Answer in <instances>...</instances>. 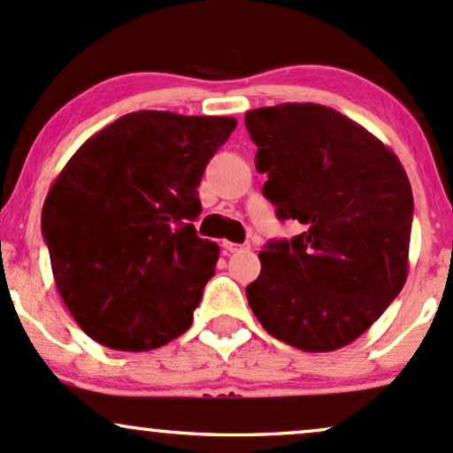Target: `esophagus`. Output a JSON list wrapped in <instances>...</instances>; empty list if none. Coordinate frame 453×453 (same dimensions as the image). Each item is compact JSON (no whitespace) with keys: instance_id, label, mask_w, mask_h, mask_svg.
Segmentation results:
<instances>
[{"instance_id":"1","label":"esophagus","mask_w":453,"mask_h":453,"mask_svg":"<svg viewBox=\"0 0 453 453\" xmlns=\"http://www.w3.org/2000/svg\"><path fill=\"white\" fill-rule=\"evenodd\" d=\"M222 246H225L226 252H243V250L250 248L248 243H233V242H225Z\"/></svg>"}]
</instances>
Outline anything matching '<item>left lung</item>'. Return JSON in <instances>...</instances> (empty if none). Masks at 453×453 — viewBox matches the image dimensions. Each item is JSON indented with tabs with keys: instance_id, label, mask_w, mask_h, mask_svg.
<instances>
[{
	"instance_id": "obj_1",
	"label": "left lung",
	"mask_w": 453,
	"mask_h": 453,
	"mask_svg": "<svg viewBox=\"0 0 453 453\" xmlns=\"http://www.w3.org/2000/svg\"><path fill=\"white\" fill-rule=\"evenodd\" d=\"M263 195L305 231L269 242L246 288L269 334L303 352L358 339L405 286L413 195L373 133L320 104L250 110Z\"/></svg>"
}]
</instances>
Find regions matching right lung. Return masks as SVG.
<instances>
[{"mask_svg":"<svg viewBox=\"0 0 453 453\" xmlns=\"http://www.w3.org/2000/svg\"><path fill=\"white\" fill-rule=\"evenodd\" d=\"M235 127L228 116L131 111L57 175L42 235L58 295L90 339L148 352L188 331L220 250L196 237V186Z\"/></svg>","mask_w":453,"mask_h":453,"instance_id":"obj_1","label":"right lung"}]
</instances>
